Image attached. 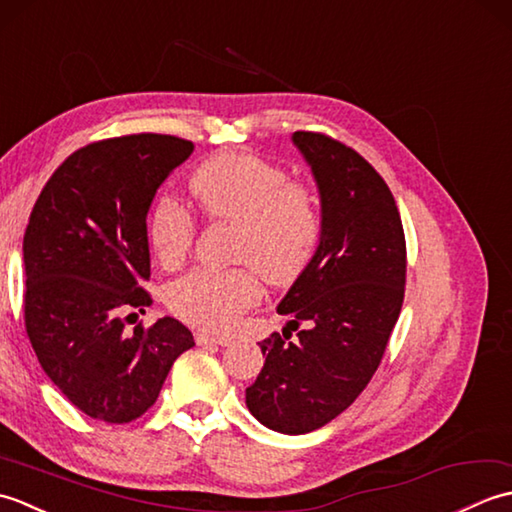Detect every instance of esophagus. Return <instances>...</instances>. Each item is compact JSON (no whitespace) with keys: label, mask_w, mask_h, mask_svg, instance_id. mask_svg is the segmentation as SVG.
<instances>
[{"label":"esophagus","mask_w":512,"mask_h":512,"mask_svg":"<svg viewBox=\"0 0 512 512\" xmlns=\"http://www.w3.org/2000/svg\"><path fill=\"white\" fill-rule=\"evenodd\" d=\"M195 341H198V345H231L233 343V336L198 332V334H195Z\"/></svg>","instance_id":"obj_1"}]
</instances>
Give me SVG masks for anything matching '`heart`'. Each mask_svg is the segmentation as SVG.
Returning <instances> with one entry per match:
<instances>
[{
  "label": "heart",
  "mask_w": 512,
  "mask_h": 512,
  "mask_svg": "<svg viewBox=\"0 0 512 512\" xmlns=\"http://www.w3.org/2000/svg\"><path fill=\"white\" fill-rule=\"evenodd\" d=\"M191 193L206 215L237 226L235 257L254 266L193 268L171 284L169 306L189 323L226 330L257 303L262 273L270 284H288L308 266L323 231L321 202L308 182L290 180L277 162L244 151L206 160L193 173ZM193 235V215L162 195L149 215V242L160 262H182Z\"/></svg>",
  "instance_id": "1"
}]
</instances>
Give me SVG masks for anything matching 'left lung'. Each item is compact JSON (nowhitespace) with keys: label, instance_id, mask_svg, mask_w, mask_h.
<instances>
[{"label":"left lung","instance_id":"left-lung-1","mask_svg":"<svg viewBox=\"0 0 512 512\" xmlns=\"http://www.w3.org/2000/svg\"><path fill=\"white\" fill-rule=\"evenodd\" d=\"M321 195L323 231L308 266L277 306L284 334L259 343L266 363L246 407L279 433H310L339 416L383 361L405 299L407 246L394 195L339 140L295 132ZM290 329H299L289 341Z\"/></svg>","mask_w":512,"mask_h":512}]
</instances>
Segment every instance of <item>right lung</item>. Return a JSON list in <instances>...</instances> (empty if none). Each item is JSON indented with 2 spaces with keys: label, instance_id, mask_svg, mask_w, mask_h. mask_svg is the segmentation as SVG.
Masks as SVG:
<instances>
[{
  "label": "right lung",
  "instance_id": "add662e5",
  "mask_svg": "<svg viewBox=\"0 0 512 512\" xmlns=\"http://www.w3.org/2000/svg\"><path fill=\"white\" fill-rule=\"evenodd\" d=\"M191 140L107 138L52 173L24 235V319L43 372L76 409L110 424L154 405L173 361L195 345L178 319L125 321L151 306L147 211ZM128 317L125 318L124 314Z\"/></svg>",
  "mask_w": 512,
  "mask_h": 512
}]
</instances>
